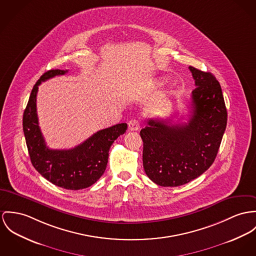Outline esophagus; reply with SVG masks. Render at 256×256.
<instances>
[{
  "mask_svg": "<svg viewBox=\"0 0 256 256\" xmlns=\"http://www.w3.org/2000/svg\"><path fill=\"white\" fill-rule=\"evenodd\" d=\"M140 128V122L136 118H132L128 122V130L132 132H136Z\"/></svg>",
  "mask_w": 256,
  "mask_h": 256,
  "instance_id": "34e87169",
  "label": "esophagus"
}]
</instances>
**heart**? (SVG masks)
<instances>
[{
    "label": "heart",
    "instance_id": "1",
    "mask_svg": "<svg viewBox=\"0 0 256 256\" xmlns=\"http://www.w3.org/2000/svg\"><path fill=\"white\" fill-rule=\"evenodd\" d=\"M164 80H158L153 82V86H160L164 84Z\"/></svg>",
    "mask_w": 256,
    "mask_h": 256
}]
</instances>
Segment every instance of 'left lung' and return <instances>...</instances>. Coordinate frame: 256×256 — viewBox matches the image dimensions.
I'll list each match as a JSON object with an SVG mask.
<instances>
[{
    "instance_id": "8db88e82",
    "label": "left lung",
    "mask_w": 256,
    "mask_h": 256,
    "mask_svg": "<svg viewBox=\"0 0 256 256\" xmlns=\"http://www.w3.org/2000/svg\"><path fill=\"white\" fill-rule=\"evenodd\" d=\"M189 69L196 88L192 92L188 122L150 120L140 132L144 170L164 187L186 184L208 170L227 124V110L216 78L192 66Z\"/></svg>"
}]
</instances>
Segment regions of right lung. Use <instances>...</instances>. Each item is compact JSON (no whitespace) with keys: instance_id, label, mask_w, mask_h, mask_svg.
<instances>
[{"instance_id":"right-lung-1","label":"right lung","mask_w":256,"mask_h":256,"mask_svg":"<svg viewBox=\"0 0 256 256\" xmlns=\"http://www.w3.org/2000/svg\"><path fill=\"white\" fill-rule=\"evenodd\" d=\"M67 72L56 69L40 76L31 92L23 113V132L31 162L40 174L61 188L80 190L92 186L102 176L108 162L110 147L126 132L128 124L122 122L101 130L69 150L50 149L40 130L37 92L42 82Z\"/></svg>"}]
</instances>
